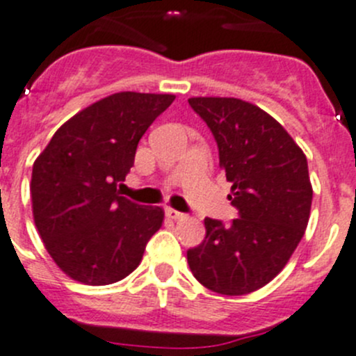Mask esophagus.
Here are the masks:
<instances>
[{
    "label": "esophagus",
    "mask_w": 356,
    "mask_h": 356,
    "mask_svg": "<svg viewBox=\"0 0 356 356\" xmlns=\"http://www.w3.org/2000/svg\"><path fill=\"white\" fill-rule=\"evenodd\" d=\"M165 213H167L168 219H172V220H179V219H184V217H186L184 213L179 212V210H175V209H170V207L165 210Z\"/></svg>",
    "instance_id": "1"
}]
</instances>
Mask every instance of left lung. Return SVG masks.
<instances>
[{
	"label": "left lung",
	"instance_id": "left-lung-1",
	"mask_svg": "<svg viewBox=\"0 0 356 356\" xmlns=\"http://www.w3.org/2000/svg\"><path fill=\"white\" fill-rule=\"evenodd\" d=\"M216 137L231 182V224L205 219V240L188 250L196 280L222 296H245L285 268L312 210L308 160L287 130L257 106L234 97H191Z\"/></svg>",
	"mask_w": 356,
	"mask_h": 356
}]
</instances>
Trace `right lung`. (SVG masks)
I'll return each instance as SVG.
<instances>
[{"label":"right lung","instance_id":"obj_1","mask_svg":"<svg viewBox=\"0 0 356 356\" xmlns=\"http://www.w3.org/2000/svg\"><path fill=\"white\" fill-rule=\"evenodd\" d=\"M170 94L120 92L69 118L36 158L33 217L55 264L85 285H109L143 261L163 222L161 207L120 195L137 144L174 102Z\"/></svg>","mask_w":356,"mask_h":356}]
</instances>
